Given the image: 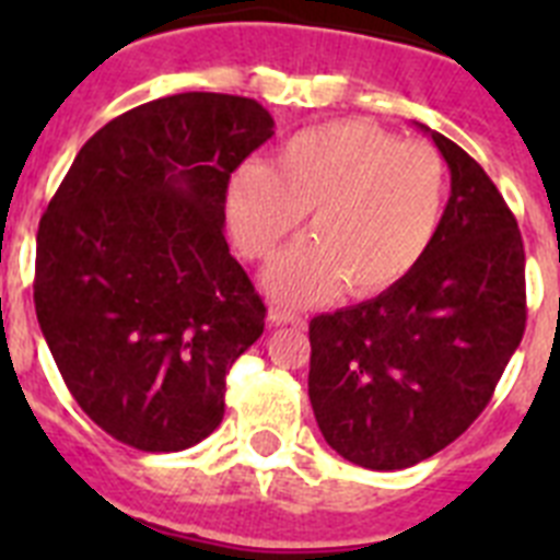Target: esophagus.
<instances>
[{
	"mask_svg": "<svg viewBox=\"0 0 560 560\" xmlns=\"http://www.w3.org/2000/svg\"><path fill=\"white\" fill-rule=\"evenodd\" d=\"M269 328H283V325H303V319L296 314H291V311L280 308V305H271L269 308Z\"/></svg>",
	"mask_w": 560,
	"mask_h": 560,
	"instance_id": "1",
	"label": "esophagus"
}]
</instances>
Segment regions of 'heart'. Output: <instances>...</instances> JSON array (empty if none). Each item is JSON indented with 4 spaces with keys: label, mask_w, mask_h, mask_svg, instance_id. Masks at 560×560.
I'll return each instance as SVG.
<instances>
[{
    "label": "heart",
    "mask_w": 560,
    "mask_h": 560,
    "mask_svg": "<svg viewBox=\"0 0 560 560\" xmlns=\"http://www.w3.org/2000/svg\"><path fill=\"white\" fill-rule=\"evenodd\" d=\"M446 201V167L423 142H400L364 120L305 128L271 167L246 162L226 185L232 235L266 260L311 210L314 235L266 269L275 300L305 305L345 283L348 294L393 289L432 244Z\"/></svg>",
    "instance_id": "1"
}]
</instances>
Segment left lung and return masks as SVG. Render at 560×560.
I'll use <instances>...</instances> for the list:
<instances>
[{"instance_id": "8db88e82", "label": "left lung", "mask_w": 560, "mask_h": 560, "mask_svg": "<svg viewBox=\"0 0 560 560\" xmlns=\"http://www.w3.org/2000/svg\"><path fill=\"white\" fill-rule=\"evenodd\" d=\"M432 137L452 196L412 271L368 303L314 316L308 398L353 465L400 471L459 438L491 400L524 334V246L488 173Z\"/></svg>"}]
</instances>
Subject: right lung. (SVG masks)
Here are the masks:
<instances>
[{
    "label": "right lung",
    "instance_id": "1",
    "mask_svg": "<svg viewBox=\"0 0 560 560\" xmlns=\"http://www.w3.org/2000/svg\"><path fill=\"white\" fill-rule=\"evenodd\" d=\"M271 133L252 97H160L89 137L42 215L38 325L78 407L126 446L182 452L215 432L232 361L264 334L224 205Z\"/></svg>",
    "mask_w": 560,
    "mask_h": 560
}]
</instances>
